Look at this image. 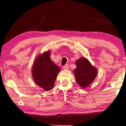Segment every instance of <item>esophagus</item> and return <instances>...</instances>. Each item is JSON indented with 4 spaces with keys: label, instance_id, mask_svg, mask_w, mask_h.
<instances>
[{
    "label": "esophagus",
    "instance_id": "34e87169",
    "mask_svg": "<svg viewBox=\"0 0 126 126\" xmlns=\"http://www.w3.org/2000/svg\"><path fill=\"white\" fill-rule=\"evenodd\" d=\"M63 69H64V70H68L69 69V65L68 64H65V65L63 66Z\"/></svg>",
    "mask_w": 126,
    "mask_h": 126
}]
</instances>
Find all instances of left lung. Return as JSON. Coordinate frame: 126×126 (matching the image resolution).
<instances>
[{
  "mask_svg": "<svg viewBox=\"0 0 126 126\" xmlns=\"http://www.w3.org/2000/svg\"><path fill=\"white\" fill-rule=\"evenodd\" d=\"M75 63L76 68L74 70V74L76 81L81 88H86L95 80L97 75V69L85 57L77 60Z\"/></svg>",
  "mask_w": 126,
  "mask_h": 126,
  "instance_id": "8db88e82",
  "label": "left lung"
}]
</instances>
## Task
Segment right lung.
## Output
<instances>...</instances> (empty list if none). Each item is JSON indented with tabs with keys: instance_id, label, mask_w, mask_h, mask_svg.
Masks as SVG:
<instances>
[{
	"instance_id": "add662e5",
	"label": "right lung",
	"mask_w": 126,
	"mask_h": 126,
	"mask_svg": "<svg viewBox=\"0 0 126 126\" xmlns=\"http://www.w3.org/2000/svg\"><path fill=\"white\" fill-rule=\"evenodd\" d=\"M48 50L36 56L32 67V76L35 83L46 91L51 90L61 69L50 58Z\"/></svg>"
}]
</instances>
